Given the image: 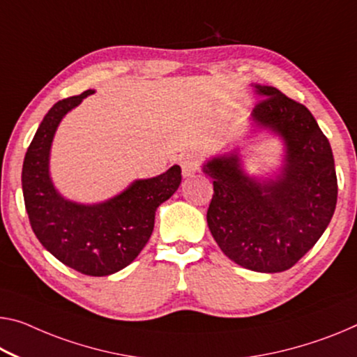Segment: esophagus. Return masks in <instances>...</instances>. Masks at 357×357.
I'll list each match as a JSON object with an SVG mask.
<instances>
[{"mask_svg":"<svg viewBox=\"0 0 357 357\" xmlns=\"http://www.w3.org/2000/svg\"><path fill=\"white\" fill-rule=\"evenodd\" d=\"M180 167H182L183 177H191L201 167V156L197 153H186L180 158Z\"/></svg>","mask_w":357,"mask_h":357,"instance_id":"34e87169","label":"esophagus"}]
</instances>
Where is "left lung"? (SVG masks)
<instances>
[{"label":"left lung","instance_id":"1","mask_svg":"<svg viewBox=\"0 0 357 357\" xmlns=\"http://www.w3.org/2000/svg\"><path fill=\"white\" fill-rule=\"evenodd\" d=\"M261 100L252 118L286 142L276 180L260 183L229 153L213 158L207 209L209 229L229 260L259 273L292 268L317 243L335 212L337 174L332 148L310 109L271 86H255Z\"/></svg>","mask_w":357,"mask_h":357}]
</instances>
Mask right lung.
<instances>
[{
    "instance_id": "add662e5",
    "label": "right lung",
    "mask_w": 357,
    "mask_h": 357,
    "mask_svg": "<svg viewBox=\"0 0 357 357\" xmlns=\"http://www.w3.org/2000/svg\"><path fill=\"white\" fill-rule=\"evenodd\" d=\"M92 89L59 100L49 109L26 150L22 190L33 233L51 254L87 276H108L135 260L150 239L155 212L182 182V169L135 180L113 199L83 206L63 199L49 178V151L62 118Z\"/></svg>"
}]
</instances>
